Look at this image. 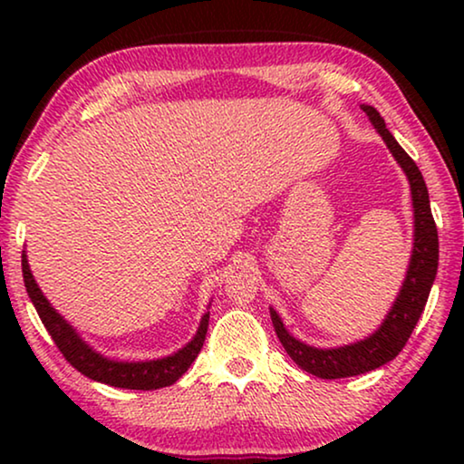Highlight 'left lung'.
Masks as SVG:
<instances>
[{"mask_svg": "<svg viewBox=\"0 0 464 464\" xmlns=\"http://www.w3.org/2000/svg\"><path fill=\"white\" fill-rule=\"evenodd\" d=\"M361 110L367 113L373 129L384 139L386 148L391 150L392 158L403 169L410 181L411 207H414V249H411L408 275L403 278L397 300L392 302L382 325L370 338L335 348L310 346L306 342L294 338L287 332V327L283 325L276 310L270 308L272 325H275L278 340H281L289 357L304 372L323 380L359 376V373L372 372L395 359L401 353L411 332H414L424 306H427L430 287H433L437 275V264H440V238H437V226L433 213H430L429 189L422 179V173L418 170L416 162L405 154L401 145L397 143V139L386 129L384 120L376 107L361 105Z\"/></svg>", "mask_w": 464, "mask_h": 464, "instance_id": "left-lung-1", "label": "left lung"}]
</instances>
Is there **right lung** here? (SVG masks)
Listing matches in <instances>:
<instances>
[{"label":"right lung","instance_id":"1","mask_svg":"<svg viewBox=\"0 0 464 464\" xmlns=\"http://www.w3.org/2000/svg\"><path fill=\"white\" fill-rule=\"evenodd\" d=\"M23 278L24 287H27V294L31 297V302H34L37 314H40L44 327H46L48 334L53 335L54 344L59 346L63 357H65L75 370L84 373L86 378L97 380V382L130 391H156L162 389V386H170L188 372V367L194 363L202 344H205L208 329V313L202 314L198 332H196L194 338L177 353L169 354V357L151 361H116L103 357V354L94 351L92 346H88L86 342L82 340V335L75 332L73 325H69V323L53 308V304L46 300L40 285L35 283L34 275H31L27 253L24 251Z\"/></svg>","mask_w":464,"mask_h":464}]
</instances>
